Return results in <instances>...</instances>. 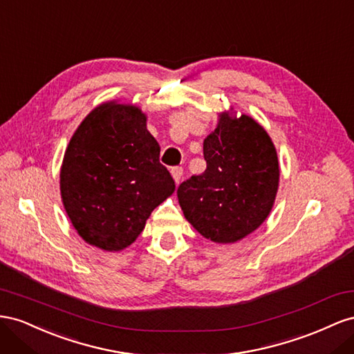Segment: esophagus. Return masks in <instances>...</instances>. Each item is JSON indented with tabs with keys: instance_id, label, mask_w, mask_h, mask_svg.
Returning a JSON list of instances; mask_svg holds the SVG:
<instances>
[{
	"instance_id": "34e87169",
	"label": "esophagus",
	"mask_w": 354,
	"mask_h": 354,
	"mask_svg": "<svg viewBox=\"0 0 354 354\" xmlns=\"http://www.w3.org/2000/svg\"><path fill=\"white\" fill-rule=\"evenodd\" d=\"M170 171H171V176H174V179H175V183L179 184L180 178H183V167L175 166V167H171Z\"/></svg>"
}]
</instances>
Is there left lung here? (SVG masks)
Here are the masks:
<instances>
[{
	"instance_id": "8db88e82",
	"label": "left lung",
	"mask_w": 354,
	"mask_h": 354,
	"mask_svg": "<svg viewBox=\"0 0 354 354\" xmlns=\"http://www.w3.org/2000/svg\"><path fill=\"white\" fill-rule=\"evenodd\" d=\"M206 170L178 187L187 221L215 243H234L270 215L279 188V160L254 118L222 113L203 142Z\"/></svg>"
}]
</instances>
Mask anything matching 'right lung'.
Here are the masks:
<instances>
[{
    "label": "right lung",
    "instance_id": "1",
    "mask_svg": "<svg viewBox=\"0 0 354 354\" xmlns=\"http://www.w3.org/2000/svg\"><path fill=\"white\" fill-rule=\"evenodd\" d=\"M175 180L160 163V145L138 106L106 102L78 126L60 169V194L88 245L121 250L142 233Z\"/></svg>",
    "mask_w": 354,
    "mask_h": 354
}]
</instances>
